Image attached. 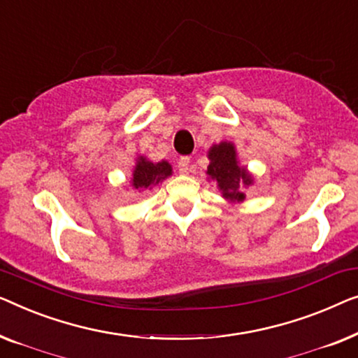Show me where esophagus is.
<instances>
[{
    "mask_svg": "<svg viewBox=\"0 0 358 358\" xmlns=\"http://www.w3.org/2000/svg\"><path fill=\"white\" fill-rule=\"evenodd\" d=\"M188 169H189V157H181L178 160L180 173H188Z\"/></svg>",
    "mask_w": 358,
    "mask_h": 358,
    "instance_id": "obj_1",
    "label": "esophagus"
}]
</instances>
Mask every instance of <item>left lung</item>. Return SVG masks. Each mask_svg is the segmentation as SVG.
I'll use <instances>...</instances> for the list:
<instances>
[{"label": "left lung", "instance_id": "left-lung-1", "mask_svg": "<svg viewBox=\"0 0 358 358\" xmlns=\"http://www.w3.org/2000/svg\"><path fill=\"white\" fill-rule=\"evenodd\" d=\"M210 164L208 175L210 180L217 181L220 191L229 199H243L245 194L240 193V185H251V177L245 169L236 164V154L234 144L220 143L209 150Z\"/></svg>", "mask_w": 358, "mask_h": 358}]
</instances>
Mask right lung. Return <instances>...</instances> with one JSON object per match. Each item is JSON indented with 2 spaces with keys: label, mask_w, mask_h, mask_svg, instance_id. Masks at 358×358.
I'll list each match as a JSON object with an SVG mask.
<instances>
[{
  "label": "right lung",
  "mask_w": 358,
  "mask_h": 358,
  "mask_svg": "<svg viewBox=\"0 0 358 358\" xmlns=\"http://www.w3.org/2000/svg\"><path fill=\"white\" fill-rule=\"evenodd\" d=\"M170 175H172V167H170L169 162L162 160L159 164H152L141 157L133 173V186L136 189L150 188V186L160 183Z\"/></svg>",
  "instance_id": "right-lung-1"
}]
</instances>
